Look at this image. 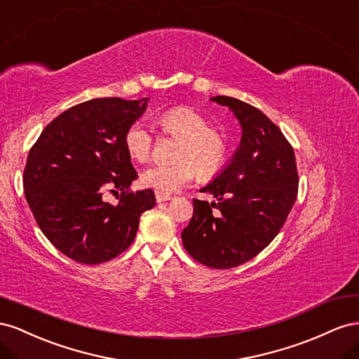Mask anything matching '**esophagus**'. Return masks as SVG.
<instances>
[{
    "label": "esophagus",
    "mask_w": 359,
    "mask_h": 359,
    "mask_svg": "<svg viewBox=\"0 0 359 359\" xmlns=\"http://www.w3.org/2000/svg\"><path fill=\"white\" fill-rule=\"evenodd\" d=\"M155 197H156V201H158V203L171 200V196H170V194H163V192H156V194H155Z\"/></svg>",
    "instance_id": "esophagus-1"
}]
</instances>
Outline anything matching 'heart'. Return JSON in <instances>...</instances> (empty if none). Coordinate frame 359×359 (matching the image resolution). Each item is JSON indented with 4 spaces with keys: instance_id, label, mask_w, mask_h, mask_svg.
Here are the masks:
<instances>
[{
    "instance_id": "heart-1",
    "label": "heart",
    "mask_w": 359,
    "mask_h": 359,
    "mask_svg": "<svg viewBox=\"0 0 359 359\" xmlns=\"http://www.w3.org/2000/svg\"><path fill=\"white\" fill-rule=\"evenodd\" d=\"M156 126L180 138L174 153V163H153L141 174V183L158 192L172 194L188 187L198 177L210 179L224 167L229 142L222 132L210 128L208 118L191 108H172L156 117ZM123 144L128 155L138 162L149 159L153 137L141 121L126 129Z\"/></svg>"
}]
</instances>
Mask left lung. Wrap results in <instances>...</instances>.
Segmentation results:
<instances>
[{"label":"left lung","mask_w":359,"mask_h":359,"mask_svg":"<svg viewBox=\"0 0 359 359\" xmlns=\"http://www.w3.org/2000/svg\"><path fill=\"white\" fill-rule=\"evenodd\" d=\"M241 123L238 150L201 192L217 201L194 198V215L182 231L192 259L215 269H230L255 257L273 241L298 196L294 151L280 128L239 99L215 96Z\"/></svg>","instance_id":"8db88e82"}]
</instances>
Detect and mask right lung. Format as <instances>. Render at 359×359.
<instances>
[{"label": "right lung", "mask_w": 359, "mask_h": 359, "mask_svg": "<svg viewBox=\"0 0 359 359\" xmlns=\"http://www.w3.org/2000/svg\"><path fill=\"white\" fill-rule=\"evenodd\" d=\"M147 102H83L50 121L28 153V206L49 242L72 260L99 264L117 257L134 242L141 213L156 204L151 189L129 191L138 174L123 144ZM114 189L122 194L111 205L103 194Z\"/></svg>", "instance_id": "right-lung-1"}]
</instances>
